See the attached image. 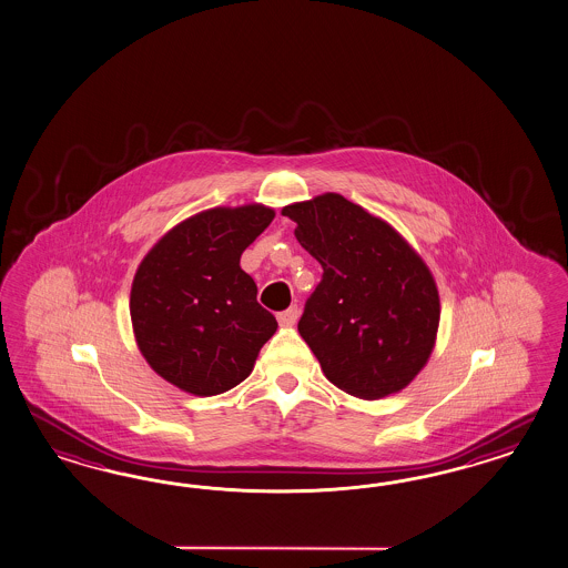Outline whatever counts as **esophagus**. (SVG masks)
<instances>
[{"label":"esophagus","instance_id":"obj_1","mask_svg":"<svg viewBox=\"0 0 568 568\" xmlns=\"http://www.w3.org/2000/svg\"><path fill=\"white\" fill-rule=\"evenodd\" d=\"M296 320H298V307L296 305L282 311V313H277V324L282 325V327H292V325L296 324Z\"/></svg>","mask_w":568,"mask_h":568}]
</instances>
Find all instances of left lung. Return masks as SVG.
<instances>
[{
	"mask_svg": "<svg viewBox=\"0 0 568 568\" xmlns=\"http://www.w3.org/2000/svg\"><path fill=\"white\" fill-rule=\"evenodd\" d=\"M282 213L324 267L298 332L325 377L367 400L405 388L438 332V288L427 265L394 227L342 195L315 196Z\"/></svg>",
	"mask_w": 568,
	"mask_h": 568,
	"instance_id": "1",
	"label": "left lung"
}]
</instances>
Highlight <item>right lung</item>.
<instances>
[{
    "label": "right lung",
    "mask_w": 568,
    "mask_h": 568,
    "mask_svg": "<svg viewBox=\"0 0 568 568\" xmlns=\"http://www.w3.org/2000/svg\"><path fill=\"white\" fill-rule=\"evenodd\" d=\"M274 211L263 205L196 213L155 244L132 282L130 317L146 363L196 396L239 386L276 317L257 303L241 255Z\"/></svg>",
    "instance_id": "1"
}]
</instances>
